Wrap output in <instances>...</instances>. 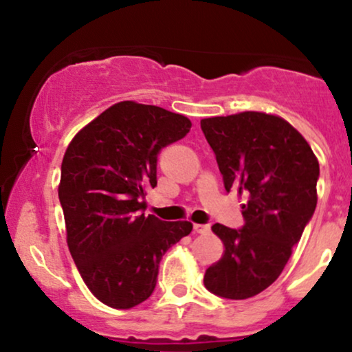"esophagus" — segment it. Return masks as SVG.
<instances>
[{
  "label": "esophagus",
  "instance_id": "1",
  "mask_svg": "<svg viewBox=\"0 0 352 352\" xmlns=\"http://www.w3.org/2000/svg\"><path fill=\"white\" fill-rule=\"evenodd\" d=\"M193 230H195V233H200V235H204V233H208L210 232V225L195 223V225H193Z\"/></svg>",
  "mask_w": 352,
  "mask_h": 352
}]
</instances>
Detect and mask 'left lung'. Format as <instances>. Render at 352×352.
Here are the masks:
<instances>
[{"label":"left lung","mask_w":352,"mask_h":352,"mask_svg":"<svg viewBox=\"0 0 352 352\" xmlns=\"http://www.w3.org/2000/svg\"><path fill=\"white\" fill-rule=\"evenodd\" d=\"M225 190L245 199V227L215 223L223 254L205 272V288L228 300L256 296L276 281L318 204L319 162L280 116L245 111L201 119Z\"/></svg>","instance_id":"obj_1"}]
</instances>
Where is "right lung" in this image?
Instances as JSON below:
<instances>
[{"instance_id": "obj_1", "label": "right lung", "mask_w": 352, "mask_h": 352, "mask_svg": "<svg viewBox=\"0 0 352 352\" xmlns=\"http://www.w3.org/2000/svg\"><path fill=\"white\" fill-rule=\"evenodd\" d=\"M188 117L122 100L74 135L58 187L72 260L104 305L131 309L151 296L162 254L192 232L190 221L145 217L157 155L190 132Z\"/></svg>"}]
</instances>
